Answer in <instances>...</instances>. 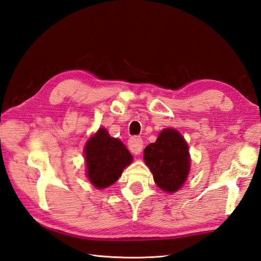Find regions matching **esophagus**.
Listing matches in <instances>:
<instances>
[{
	"label": "esophagus",
	"mask_w": 261,
	"mask_h": 261,
	"mask_svg": "<svg viewBox=\"0 0 261 261\" xmlns=\"http://www.w3.org/2000/svg\"><path fill=\"white\" fill-rule=\"evenodd\" d=\"M128 148L132 153L135 155L140 154L143 149V140L138 136H133L128 141Z\"/></svg>",
	"instance_id": "obj_1"
}]
</instances>
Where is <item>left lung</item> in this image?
<instances>
[{
  "label": "left lung",
  "mask_w": 261,
  "mask_h": 261,
  "mask_svg": "<svg viewBox=\"0 0 261 261\" xmlns=\"http://www.w3.org/2000/svg\"><path fill=\"white\" fill-rule=\"evenodd\" d=\"M144 162L153 173L156 185L167 193H174L189 175V146L176 129H163L156 142L144 149Z\"/></svg>",
  "instance_id": "left-lung-1"
}]
</instances>
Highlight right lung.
Instances as JSON below:
<instances>
[{
	"label": "right lung",
	"mask_w": 261,
	"mask_h": 261,
	"mask_svg": "<svg viewBox=\"0 0 261 261\" xmlns=\"http://www.w3.org/2000/svg\"><path fill=\"white\" fill-rule=\"evenodd\" d=\"M87 176L96 189L114 184L128 166L133 156L118 138L109 136L105 128H99L85 145Z\"/></svg>",
	"instance_id": "obj_1"
}]
</instances>
